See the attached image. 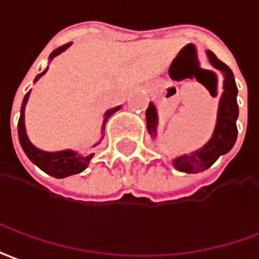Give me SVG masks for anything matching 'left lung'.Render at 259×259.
I'll return each instance as SVG.
<instances>
[{"mask_svg":"<svg viewBox=\"0 0 259 259\" xmlns=\"http://www.w3.org/2000/svg\"><path fill=\"white\" fill-rule=\"evenodd\" d=\"M209 63L217 70H220L224 77V92L221 95L218 105V114L212 135L203 148L197 149L189 154H181L172 158V165L181 172L197 174L209 168L220 158L233 148L237 139V127L236 120L239 117L237 106V87L232 70L221 62L211 51H205ZM209 91V88H208ZM158 114L154 103H149L146 110V127L153 139L157 137Z\"/></svg>","mask_w":259,"mask_h":259,"instance_id":"8db88e82","label":"left lung"}]
</instances>
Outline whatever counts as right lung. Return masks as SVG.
<instances>
[{
  "mask_svg": "<svg viewBox=\"0 0 259 259\" xmlns=\"http://www.w3.org/2000/svg\"><path fill=\"white\" fill-rule=\"evenodd\" d=\"M71 42L63 45V47H59L58 50H55L52 54L50 55V60H52L55 56H58L59 54H62L63 51H66L69 48ZM48 67L39 73L35 78H34V82L38 81L42 75L47 73ZM29 91L26 95H24L23 103H22V107H20V118H19L18 122V134H19V141H20V145H22V149L26 153V156L30 158V161L33 164H35L39 169H42L44 172H47L51 177L54 178H66V177H70V175H74V174L82 172L84 169L90 165L91 158L94 157V153H90V154H81V153L75 152V150H71V149H66V150H60V152H45V150H41V149L35 148L33 143L30 142L29 137H27V132H26V125H24V109H26V105H27V101H29L30 96ZM121 106H116L107 110L105 113V117H103V122H102V132L105 131V125H106L107 120L110 118L117 110H120ZM105 137V135H103ZM103 137L101 139H103ZM99 145V142L96 143ZM94 145V146H96Z\"/></svg>",
  "mask_w": 259,
  "mask_h": 259,
  "instance_id": "obj_1",
  "label": "right lung"
}]
</instances>
